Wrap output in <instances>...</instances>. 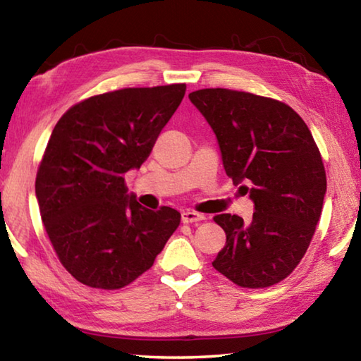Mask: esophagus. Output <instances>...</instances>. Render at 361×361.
Wrapping results in <instances>:
<instances>
[{
	"instance_id": "obj_1",
	"label": "esophagus",
	"mask_w": 361,
	"mask_h": 361,
	"mask_svg": "<svg viewBox=\"0 0 361 361\" xmlns=\"http://www.w3.org/2000/svg\"><path fill=\"white\" fill-rule=\"evenodd\" d=\"M202 219H205L202 213H197V212H192V210H185L181 213V221L186 223V224L199 223V221H202Z\"/></svg>"
}]
</instances>
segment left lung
<instances>
[{
	"label": "left lung",
	"instance_id": "left-lung-1",
	"mask_svg": "<svg viewBox=\"0 0 361 361\" xmlns=\"http://www.w3.org/2000/svg\"><path fill=\"white\" fill-rule=\"evenodd\" d=\"M189 100L215 132L226 175L255 204L248 224L216 215L226 245L212 262L243 288H266L295 271L312 240L326 173L309 127L285 103L231 89H200Z\"/></svg>",
	"mask_w": 361,
	"mask_h": 361
}]
</instances>
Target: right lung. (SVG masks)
Masks as SVG:
<instances>
[{
  "instance_id": "add662e5",
  "label": "right lung",
  "mask_w": 361,
  "mask_h": 361,
  "mask_svg": "<svg viewBox=\"0 0 361 361\" xmlns=\"http://www.w3.org/2000/svg\"><path fill=\"white\" fill-rule=\"evenodd\" d=\"M186 84L129 87L71 106L54 127L36 175V199L60 262L78 282L118 290L152 266L181 215L149 210L124 175L151 154Z\"/></svg>"
}]
</instances>
